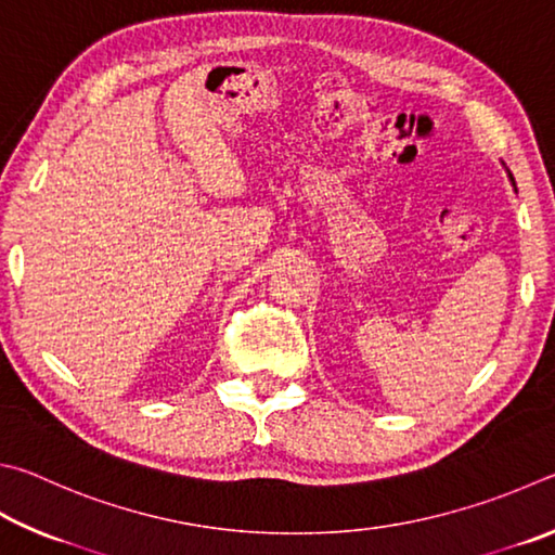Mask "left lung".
Here are the masks:
<instances>
[{"label":"left lung","instance_id":"1","mask_svg":"<svg viewBox=\"0 0 555 555\" xmlns=\"http://www.w3.org/2000/svg\"><path fill=\"white\" fill-rule=\"evenodd\" d=\"M507 175H509V180H512V184H514V178H512V172L507 170ZM514 190H517V184H514Z\"/></svg>","mask_w":555,"mask_h":555}]
</instances>
